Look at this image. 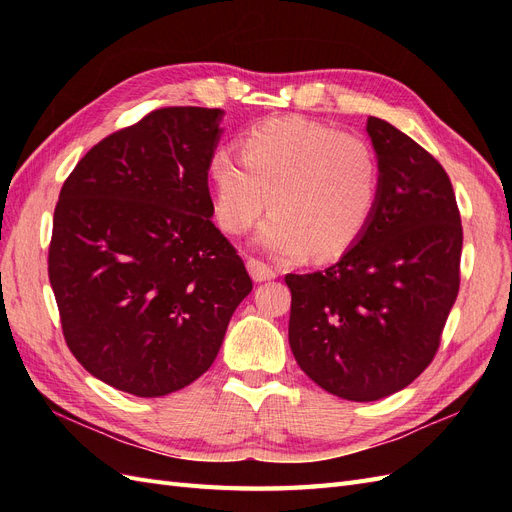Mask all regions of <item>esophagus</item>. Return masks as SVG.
I'll return each instance as SVG.
<instances>
[{
    "mask_svg": "<svg viewBox=\"0 0 512 512\" xmlns=\"http://www.w3.org/2000/svg\"><path fill=\"white\" fill-rule=\"evenodd\" d=\"M247 271L252 273L254 282H269V280H275V277H277V271L273 267H269L267 262H262L258 258L247 260Z\"/></svg>",
    "mask_w": 512,
    "mask_h": 512,
    "instance_id": "1",
    "label": "esophagus"
}]
</instances>
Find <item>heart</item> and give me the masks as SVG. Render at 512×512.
<instances>
[{
	"label": "heart",
	"mask_w": 512,
	"mask_h": 512,
	"mask_svg": "<svg viewBox=\"0 0 512 512\" xmlns=\"http://www.w3.org/2000/svg\"><path fill=\"white\" fill-rule=\"evenodd\" d=\"M215 222L243 235L269 205L258 243L273 256L333 258L361 239L374 218L380 166L363 136L301 117L260 121L207 160Z\"/></svg>",
	"instance_id": "b5f03b06"
}]
</instances>
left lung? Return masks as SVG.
I'll return each instance as SVG.
<instances>
[{"instance_id": "obj_1", "label": "left lung", "mask_w": 512, "mask_h": 512, "mask_svg": "<svg viewBox=\"0 0 512 512\" xmlns=\"http://www.w3.org/2000/svg\"><path fill=\"white\" fill-rule=\"evenodd\" d=\"M367 134L380 166L378 207L333 267L294 275L288 342L305 374L350 401H376L436 356L459 292L461 215L442 164L384 119Z\"/></svg>"}]
</instances>
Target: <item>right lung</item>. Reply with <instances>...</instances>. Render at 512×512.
<instances>
[{
  "mask_svg": "<svg viewBox=\"0 0 512 512\" xmlns=\"http://www.w3.org/2000/svg\"><path fill=\"white\" fill-rule=\"evenodd\" d=\"M220 108H156L91 147L61 185L49 280L70 352L136 397L200 378L252 280L211 222Z\"/></svg>",
  "mask_w": 512,
  "mask_h": 512,
  "instance_id": "obj_1",
  "label": "right lung"
}]
</instances>
